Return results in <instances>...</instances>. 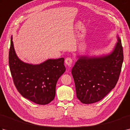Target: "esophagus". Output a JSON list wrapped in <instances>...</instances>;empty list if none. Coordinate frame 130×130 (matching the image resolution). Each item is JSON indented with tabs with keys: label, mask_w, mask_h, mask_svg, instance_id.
Segmentation results:
<instances>
[{
	"label": "esophagus",
	"mask_w": 130,
	"mask_h": 130,
	"mask_svg": "<svg viewBox=\"0 0 130 130\" xmlns=\"http://www.w3.org/2000/svg\"><path fill=\"white\" fill-rule=\"evenodd\" d=\"M65 62L66 64H67L68 66H71V63L73 62V60L70 57H68L65 59Z\"/></svg>",
	"instance_id": "34e87169"
}]
</instances>
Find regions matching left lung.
Wrapping results in <instances>:
<instances>
[{
    "label": "left lung",
    "instance_id": "obj_1",
    "mask_svg": "<svg viewBox=\"0 0 130 130\" xmlns=\"http://www.w3.org/2000/svg\"><path fill=\"white\" fill-rule=\"evenodd\" d=\"M78 58L71 70L77 98L84 104L101 101L118 80L123 61L121 40L117 36V42L109 54Z\"/></svg>",
    "mask_w": 130,
    "mask_h": 130
}]
</instances>
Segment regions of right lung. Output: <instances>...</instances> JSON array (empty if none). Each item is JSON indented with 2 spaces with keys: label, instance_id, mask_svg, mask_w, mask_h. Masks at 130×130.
Returning <instances> with one entry per match:
<instances>
[{
  "label": "right lung",
  "instance_id": "add662e5",
  "mask_svg": "<svg viewBox=\"0 0 130 130\" xmlns=\"http://www.w3.org/2000/svg\"><path fill=\"white\" fill-rule=\"evenodd\" d=\"M11 37L9 65L15 86L24 98L45 105L54 100L58 79L66 70L64 58L48 59L37 65L24 62L17 56Z\"/></svg>",
  "mask_w": 130,
  "mask_h": 130
}]
</instances>
